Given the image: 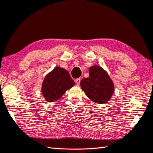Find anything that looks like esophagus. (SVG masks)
Wrapping results in <instances>:
<instances>
[{"mask_svg":"<svg viewBox=\"0 0 153 153\" xmlns=\"http://www.w3.org/2000/svg\"><path fill=\"white\" fill-rule=\"evenodd\" d=\"M80 81H81V78H77L75 80V82H76L77 85H79L80 84Z\"/></svg>","mask_w":153,"mask_h":153,"instance_id":"esophagus-1","label":"esophagus"}]
</instances>
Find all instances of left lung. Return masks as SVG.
<instances>
[{
    "mask_svg": "<svg viewBox=\"0 0 153 153\" xmlns=\"http://www.w3.org/2000/svg\"><path fill=\"white\" fill-rule=\"evenodd\" d=\"M82 89L90 99L99 104L108 102L114 92V85L108 74L99 66L89 69V77L80 82Z\"/></svg>",
    "mask_w": 153,
    "mask_h": 153,
    "instance_id": "1",
    "label": "left lung"
}]
</instances>
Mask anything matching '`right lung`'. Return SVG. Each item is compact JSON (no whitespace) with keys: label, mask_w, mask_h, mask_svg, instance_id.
Here are the masks:
<instances>
[{"label":"right lung","mask_w":153,"mask_h":153,"mask_svg":"<svg viewBox=\"0 0 153 153\" xmlns=\"http://www.w3.org/2000/svg\"><path fill=\"white\" fill-rule=\"evenodd\" d=\"M75 82L69 72L61 67H55L44 79L42 92L46 101L53 102L63 96Z\"/></svg>","instance_id":"obj_1"}]
</instances>
